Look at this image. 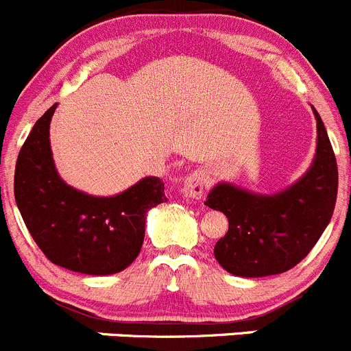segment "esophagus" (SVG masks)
<instances>
[{"label":"esophagus","mask_w":351,"mask_h":351,"mask_svg":"<svg viewBox=\"0 0 351 351\" xmlns=\"http://www.w3.org/2000/svg\"><path fill=\"white\" fill-rule=\"evenodd\" d=\"M206 188H208V179H206L205 172L202 170H195L184 179V184H182V195L186 198L191 199H199L205 195Z\"/></svg>","instance_id":"1"}]
</instances>
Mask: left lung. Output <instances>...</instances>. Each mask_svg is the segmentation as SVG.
<instances>
[{"instance_id":"8db88e82","label":"left lung","mask_w":351,"mask_h":351,"mask_svg":"<svg viewBox=\"0 0 351 351\" xmlns=\"http://www.w3.org/2000/svg\"><path fill=\"white\" fill-rule=\"evenodd\" d=\"M317 120L312 163L291 186L274 195L232 182L210 189L205 205L229 220V231L213 248L222 269L239 278H265L293 269L315 246L331 222L338 195V165L324 122Z\"/></svg>"}]
</instances>
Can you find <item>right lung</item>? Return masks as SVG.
<instances>
[{
  "label": "right lung",
  "mask_w": 351,
  "mask_h": 351,
  "mask_svg": "<svg viewBox=\"0 0 351 351\" xmlns=\"http://www.w3.org/2000/svg\"><path fill=\"white\" fill-rule=\"evenodd\" d=\"M53 105L23 143L15 167V202L29 232L55 265L88 276L128 269L141 252L146 215L167 202L160 178L125 191L95 196L60 178L49 143Z\"/></svg>",
  "instance_id": "obj_1"
}]
</instances>
